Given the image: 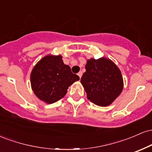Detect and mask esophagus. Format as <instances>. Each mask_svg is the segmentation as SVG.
<instances>
[{
  "mask_svg": "<svg viewBox=\"0 0 152 152\" xmlns=\"http://www.w3.org/2000/svg\"><path fill=\"white\" fill-rule=\"evenodd\" d=\"M82 74H83V73H82V71H79V72L78 73V76H79V78H81V76H82Z\"/></svg>",
  "mask_w": 152,
  "mask_h": 152,
  "instance_id": "esophagus-1",
  "label": "esophagus"
}]
</instances>
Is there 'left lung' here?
<instances>
[{"label": "left lung", "instance_id": "left-lung-1", "mask_svg": "<svg viewBox=\"0 0 152 152\" xmlns=\"http://www.w3.org/2000/svg\"><path fill=\"white\" fill-rule=\"evenodd\" d=\"M85 69L81 83L87 99L99 106L112 104L124 88L123 77L118 66L109 58L102 57L88 59Z\"/></svg>", "mask_w": 152, "mask_h": 152}]
</instances>
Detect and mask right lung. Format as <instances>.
Listing matches in <instances>:
<instances>
[{
    "label": "right lung",
    "instance_id": "1",
    "mask_svg": "<svg viewBox=\"0 0 152 152\" xmlns=\"http://www.w3.org/2000/svg\"><path fill=\"white\" fill-rule=\"evenodd\" d=\"M79 76L64 64L62 56L47 55L34 66L31 74V88L40 100L46 104L58 102Z\"/></svg>",
    "mask_w": 152,
    "mask_h": 152
}]
</instances>
